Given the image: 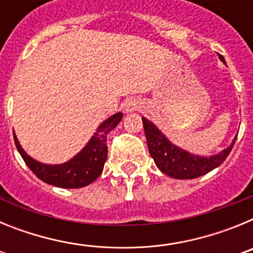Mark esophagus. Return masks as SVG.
<instances>
[{"label":"esophagus","mask_w":253,"mask_h":253,"mask_svg":"<svg viewBox=\"0 0 253 253\" xmlns=\"http://www.w3.org/2000/svg\"><path fill=\"white\" fill-rule=\"evenodd\" d=\"M139 107V102L137 101L135 99H130V100H126L124 104V110L125 113H133Z\"/></svg>","instance_id":"obj_1"}]
</instances>
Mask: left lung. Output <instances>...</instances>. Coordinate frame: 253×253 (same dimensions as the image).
<instances>
[{
    "instance_id": "8db88e82",
    "label": "left lung",
    "mask_w": 253,
    "mask_h": 253,
    "mask_svg": "<svg viewBox=\"0 0 253 253\" xmlns=\"http://www.w3.org/2000/svg\"><path fill=\"white\" fill-rule=\"evenodd\" d=\"M218 57L223 63H225L223 55L218 54ZM142 120L149 153L154 160L156 166L165 175L178 178V180L196 178L220 166L228 157V154L231 153L237 139V137H234L231 146L220 153L209 156V157L196 156V154L190 153V152L172 144L167 139L166 135L148 119L142 118Z\"/></svg>"
}]
</instances>
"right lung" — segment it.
<instances>
[{"mask_svg": "<svg viewBox=\"0 0 253 253\" xmlns=\"http://www.w3.org/2000/svg\"><path fill=\"white\" fill-rule=\"evenodd\" d=\"M122 118V113H116L102 122L86 146L75 157L60 165H45L31 158L20 146L15 133L13 139L22 160L37 177L46 184L62 189H78L90 185L101 175L107 158L106 135L119 124Z\"/></svg>", "mask_w": 253, "mask_h": 253, "instance_id": "1", "label": "right lung"}]
</instances>
